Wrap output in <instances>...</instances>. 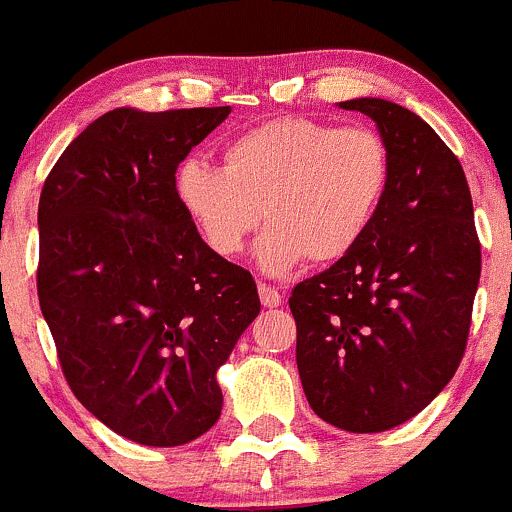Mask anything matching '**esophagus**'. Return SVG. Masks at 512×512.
Here are the masks:
<instances>
[{"label":"esophagus","instance_id":"obj_1","mask_svg":"<svg viewBox=\"0 0 512 512\" xmlns=\"http://www.w3.org/2000/svg\"><path fill=\"white\" fill-rule=\"evenodd\" d=\"M258 295H261V303L266 305V308H276V305H281V298H283L276 288L266 286V283H258Z\"/></svg>","mask_w":512,"mask_h":512}]
</instances>
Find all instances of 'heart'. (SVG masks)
<instances>
[{"label":"heart","mask_w":512,"mask_h":512,"mask_svg":"<svg viewBox=\"0 0 512 512\" xmlns=\"http://www.w3.org/2000/svg\"><path fill=\"white\" fill-rule=\"evenodd\" d=\"M221 160L182 162L179 207L221 258L244 251L261 217L271 221L256 246L268 273L291 271L305 256L333 263L350 254L389 184L387 142L365 125L276 118L231 138Z\"/></svg>","instance_id":"obj_1"}]
</instances>
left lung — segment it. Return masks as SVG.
Here are the masks:
<instances>
[{
	"label": "left lung",
	"instance_id": "obj_1",
	"mask_svg": "<svg viewBox=\"0 0 512 512\" xmlns=\"http://www.w3.org/2000/svg\"><path fill=\"white\" fill-rule=\"evenodd\" d=\"M340 108L374 120L389 184L360 244L293 288L295 362L310 409L377 434L429 407L466 350L481 244L458 157L429 123L384 98Z\"/></svg>",
	"mask_w": 512,
	"mask_h": 512
}]
</instances>
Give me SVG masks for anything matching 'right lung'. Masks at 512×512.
<instances>
[{
    "instance_id": "1",
    "label": "right lung",
    "mask_w": 512,
    "mask_h": 512,
    "mask_svg": "<svg viewBox=\"0 0 512 512\" xmlns=\"http://www.w3.org/2000/svg\"><path fill=\"white\" fill-rule=\"evenodd\" d=\"M231 113L115 108L63 150L39 199V303L78 402L115 434L182 446L221 414L217 370L261 310L209 249L179 162Z\"/></svg>"
}]
</instances>
